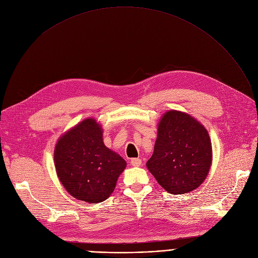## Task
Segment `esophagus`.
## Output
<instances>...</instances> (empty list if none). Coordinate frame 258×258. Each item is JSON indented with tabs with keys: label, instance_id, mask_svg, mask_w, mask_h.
I'll use <instances>...</instances> for the list:
<instances>
[{
	"label": "esophagus",
	"instance_id": "esophagus-1",
	"mask_svg": "<svg viewBox=\"0 0 258 258\" xmlns=\"http://www.w3.org/2000/svg\"><path fill=\"white\" fill-rule=\"evenodd\" d=\"M130 164L133 167H140L142 165V159L141 158H132L130 161Z\"/></svg>",
	"mask_w": 258,
	"mask_h": 258
}]
</instances>
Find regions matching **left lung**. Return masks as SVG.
Here are the masks:
<instances>
[{"label": "left lung", "mask_w": 258, "mask_h": 258, "mask_svg": "<svg viewBox=\"0 0 258 258\" xmlns=\"http://www.w3.org/2000/svg\"><path fill=\"white\" fill-rule=\"evenodd\" d=\"M212 163V146L206 128L191 115L170 110L157 127V139L147 168L171 194L199 188Z\"/></svg>", "instance_id": "left-lung-1"}]
</instances>
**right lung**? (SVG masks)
Listing matches in <instances>:
<instances>
[{"mask_svg":"<svg viewBox=\"0 0 258 258\" xmlns=\"http://www.w3.org/2000/svg\"><path fill=\"white\" fill-rule=\"evenodd\" d=\"M56 174L73 198L96 204L107 200L126 161L103 142V129L86 118L59 138L54 148Z\"/></svg>","mask_w":258,"mask_h":258,"instance_id":"obj_1","label":"right lung"}]
</instances>
